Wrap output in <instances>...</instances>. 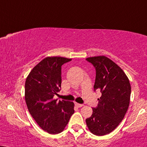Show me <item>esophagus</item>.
<instances>
[{
    "mask_svg": "<svg viewBox=\"0 0 147 147\" xmlns=\"http://www.w3.org/2000/svg\"><path fill=\"white\" fill-rule=\"evenodd\" d=\"M75 106L78 108H80V107H82L83 105H82V104H79V103H75Z\"/></svg>",
    "mask_w": 147,
    "mask_h": 147,
    "instance_id": "obj_1",
    "label": "esophagus"
}]
</instances>
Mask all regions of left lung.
<instances>
[{
  "instance_id": "1",
  "label": "left lung",
  "mask_w": 147,
  "mask_h": 147,
  "mask_svg": "<svg viewBox=\"0 0 147 147\" xmlns=\"http://www.w3.org/2000/svg\"><path fill=\"white\" fill-rule=\"evenodd\" d=\"M86 60L95 68L94 91H100L102 96L97 107L92 109V116L85 121L91 132L104 136L114 130L125 117L130 100V83L123 70L108 57Z\"/></svg>"
}]
</instances>
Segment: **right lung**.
<instances>
[{"label": "right lung", "mask_w": 147, "mask_h": 147, "mask_svg": "<svg viewBox=\"0 0 147 147\" xmlns=\"http://www.w3.org/2000/svg\"><path fill=\"white\" fill-rule=\"evenodd\" d=\"M47 57L31 70L25 83V100L30 113L44 131L56 134L64 130L75 112L72 102L53 100L60 91L62 66L71 61Z\"/></svg>", "instance_id": "obj_1"}]
</instances>
